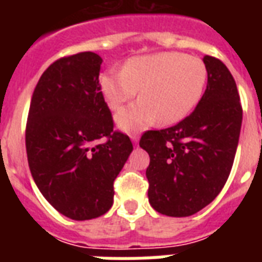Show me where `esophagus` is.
I'll use <instances>...</instances> for the list:
<instances>
[{
	"label": "esophagus",
	"instance_id": "obj_1",
	"mask_svg": "<svg viewBox=\"0 0 262 262\" xmlns=\"http://www.w3.org/2000/svg\"><path fill=\"white\" fill-rule=\"evenodd\" d=\"M130 137H132V141H133V143H139V139H140L139 133H135V135H132Z\"/></svg>",
	"mask_w": 262,
	"mask_h": 262
}]
</instances>
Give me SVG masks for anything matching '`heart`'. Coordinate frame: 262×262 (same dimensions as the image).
I'll return each instance as SVG.
<instances>
[{
    "instance_id": "1",
    "label": "heart",
    "mask_w": 262,
    "mask_h": 262,
    "mask_svg": "<svg viewBox=\"0 0 262 262\" xmlns=\"http://www.w3.org/2000/svg\"><path fill=\"white\" fill-rule=\"evenodd\" d=\"M208 71L197 57L183 53H156L133 57L123 69H111L100 76V88L107 104L117 110L135 98L140 99L119 111L115 121L125 132H139L158 121L175 123L186 118L205 91Z\"/></svg>"
}]
</instances>
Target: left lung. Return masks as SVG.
<instances>
[{
	"instance_id": "1",
	"label": "left lung",
	"mask_w": 262,
	"mask_h": 262,
	"mask_svg": "<svg viewBox=\"0 0 262 262\" xmlns=\"http://www.w3.org/2000/svg\"><path fill=\"white\" fill-rule=\"evenodd\" d=\"M207 90L190 115L171 127L145 132L148 200L172 217L194 215L219 194L231 172L242 125L235 80L220 59L205 55Z\"/></svg>"
}]
</instances>
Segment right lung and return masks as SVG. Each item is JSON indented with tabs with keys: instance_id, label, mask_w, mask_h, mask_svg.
I'll use <instances>...</instances> for the list:
<instances>
[{
	"instance_id": "obj_1",
	"label": "right lung",
	"mask_w": 262,
	"mask_h": 262,
	"mask_svg": "<svg viewBox=\"0 0 262 262\" xmlns=\"http://www.w3.org/2000/svg\"><path fill=\"white\" fill-rule=\"evenodd\" d=\"M100 65L92 51L57 59L40 76L27 118L32 178L43 197L73 220L110 209L114 179L133 151L129 136L114 130Z\"/></svg>"
}]
</instances>
